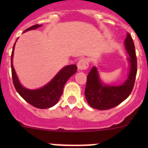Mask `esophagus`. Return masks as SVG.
<instances>
[{
	"label": "esophagus",
	"mask_w": 148,
	"mask_h": 148,
	"mask_svg": "<svg viewBox=\"0 0 148 148\" xmlns=\"http://www.w3.org/2000/svg\"><path fill=\"white\" fill-rule=\"evenodd\" d=\"M77 66H78V70H87L89 66V62L87 58H81L79 61H78V64H77Z\"/></svg>",
	"instance_id": "esophagus-1"
}]
</instances>
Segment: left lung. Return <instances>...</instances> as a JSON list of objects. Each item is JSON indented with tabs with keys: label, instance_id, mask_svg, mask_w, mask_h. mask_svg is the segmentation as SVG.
I'll return each instance as SVG.
<instances>
[{
	"label": "left lung",
	"instance_id": "left-lung-1",
	"mask_svg": "<svg viewBox=\"0 0 148 148\" xmlns=\"http://www.w3.org/2000/svg\"><path fill=\"white\" fill-rule=\"evenodd\" d=\"M125 47L130 56L127 58L130 66L127 78L124 83L120 85L104 84L96 66H93L87 75L84 93L90 107L100 110L110 109L121 104L131 93L137 73V61L135 46L129 33L125 40Z\"/></svg>",
	"mask_w": 148,
	"mask_h": 148
}]
</instances>
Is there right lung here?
<instances>
[{"label":"right lung","mask_w":148,"mask_h":148,"mask_svg":"<svg viewBox=\"0 0 148 148\" xmlns=\"http://www.w3.org/2000/svg\"><path fill=\"white\" fill-rule=\"evenodd\" d=\"M42 25L36 24L29 28L27 29L23 32L29 30L36 29ZM17 41V40H16ZM15 41V42H16ZM15 43L13 46L12 52L11 56V67L12 81L15 90L19 93V95L23 98L26 101L39 109H46L54 106L59 100L61 95H62L63 89L67 80L73 75H74L77 71V66L75 64L68 65L63 67L58 72L54 78L46 85L41 88L36 90H29L23 87L19 82L18 76L16 75L15 70L13 66V55L15 49Z\"/></svg>","instance_id":"add662e5"}]
</instances>
